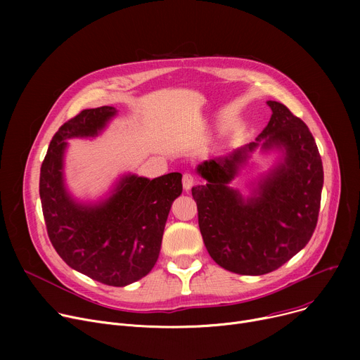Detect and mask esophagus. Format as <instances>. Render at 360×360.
<instances>
[{
    "label": "esophagus",
    "mask_w": 360,
    "mask_h": 360,
    "mask_svg": "<svg viewBox=\"0 0 360 360\" xmlns=\"http://www.w3.org/2000/svg\"><path fill=\"white\" fill-rule=\"evenodd\" d=\"M182 185L185 191H190L191 188L195 185V178L191 174H185L182 178Z\"/></svg>",
    "instance_id": "34e87169"
}]
</instances>
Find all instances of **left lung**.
I'll return each mask as SVG.
<instances>
[{"instance_id": "obj_1", "label": "left lung", "mask_w": 360, "mask_h": 360, "mask_svg": "<svg viewBox=\"0 0 360 360\" xmlns=\"http://www.w3.org/2000/svg\"><path fill=\"white\" fill-rule=\"evenodd\" d=\"M267 105L271 118L255 141L198 165L197 174L205 184L193 188L207 251L220 267L242 276L271 273L305 248L315 231L324 184L309 128L283 103ZM257 148L281 156L243 198L230 182Z\"/></svg>"}]
</instances>
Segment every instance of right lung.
<instances>
[{
  "mask_svg": "<svg viewBox=\"0 0 360 360\" xmlns=\"http://www.w3.org/2000/svg\"><path fill=\"white\" fill-rule=\"evenodd\" d=\"M117 113L113 106L84 109L61 125L41 167L39 194L58 255L75 271L124 288L155 267L170 207L182 193V175L148 179L125 174L99 201L74 198L64 176L67 140L98 137Z\"/></svg>",
  "mask_w": 360,
  "mask_h": 360,
  "instance_id": "right-lung-1",
  "label": "right lung"
}]
</instances>
